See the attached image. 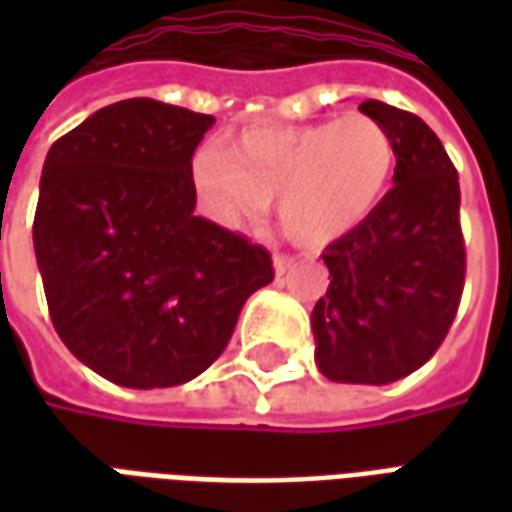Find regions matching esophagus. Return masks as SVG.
Instances as JSON below:
<instances>
[{
	"label": "esophagus",
	"mask_w": 512,
	"mask_h": 512,
	"mask_svg": "<svg viewBox=\"0 0 512 512\" xmlns=\"http://www.w3.org/2000/svg\"><path fill=\"white\" fill-rule=\"evenodd\" d=\"M293 263H296L293 257L277 255V257H274V274H277V277H285V274H288L290 268H293Z\"/></svg>",
	"instance_id": "esophagus-1"
}]
</instances>
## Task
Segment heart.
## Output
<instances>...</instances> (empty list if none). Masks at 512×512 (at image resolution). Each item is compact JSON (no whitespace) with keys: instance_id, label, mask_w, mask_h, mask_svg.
<instances>
[{"instance_id":"obj_1","label":"heart","mask_w":512,"mask_h":512,"mask_svg":"<svg viewBox=\"0 0 512 512\" xmlns=\"http://www.w3.org/2000/svg\"><path fill=\"white\" fill-rule=\"evenodd\" d=\"M397 145L376 117L343 115L310 126H263L191 164L205 211L224 227L257 222L279 197V222L304 246H329L378 211Z\"/></svg>"}]
</instances>
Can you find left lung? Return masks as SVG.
Returning a JSON list of instances; mask_svg holds the SVG:
<instances>
[{"label":"left lung","instance_id":"obj_1","mask_svg":"<svg viewBox=\"0 0 512 512\" xmlns=\"http://www.w3.org/2000/svg\"><path fill=\"white\" fill-rule=\"evenodd\" d=\"M397 145L392 189L326 246L329 290L312 310L315 365L340 384H392L439 351L461 304V186L441 139L411 112L365 101Z\"/></svg>","mask_w":512,"mask_h":512}]
</instances>
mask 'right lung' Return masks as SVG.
<instances>
[{"mask_svg": "<svg viewBox=\"0 0 512 512\" xmlns=\"http://www.w3.org/2000/svg\"><path fill=\"white\" fill-rule=\"evenodd\" d=\"M213 123L128 98L60 136L43 164L32 241L51 323L117 386L200 376L274 279L263 246L194 216L191 156Z\"/></svg>", "mask_w": 512, "mask_h": 512, "instance_id": "1", "label": "right lung"}]
</instances>
